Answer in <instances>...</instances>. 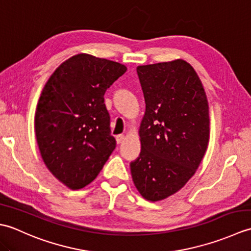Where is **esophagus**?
Here are the masks:
<instances>
[{
  "instance_id": "esophagus-1",
  "label": "esophagus",
  "mask_w": 251,
  "mask_h": 251,
  "mask_svg": "<svg viewBox=\"0 0 251 251\" xmlns=\"http://www.w3.org/2000/svg\"><path fill=\"white\" fill-rule=\"evenodd\" d=\"M124 139H125V136L124 135H117L116 136V142L117 143L123 142V141H124Z\"/></svg>"
}]
</instances>
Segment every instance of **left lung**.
<instances>
[{
	"label": "left lung",
	"instance_id": "obj_1",
	"mask_svg": "<svg viewBox=\"0 0 251 251\" xmlns=\"http://www.w3.org/2000/svg\"><path fill=\"white\" fill-rule=\"evenodd\" d=\"M145 96L141 152L132 181L151 201L175 194L199 168L209 141V106L201 79L182 59L137 68Z\"/></svg>",
	"mask_w": 251,
	"mask_h": 251
}]
</instances>
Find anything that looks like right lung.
Masks as SVG:
<instances>
[{
	"label": "right lung",
	"mask_w": 251,
	"mask_h": 251,
	"mask_svg": "<svg viewBox=\"0 0 251 251\" xmlns=\"http://www.w3.org/2000/svg\"><path fill=\"white\" fill-rule=\"evenodd\" d=\"M126 70L122 63L78 54L62 62L42 90L37 146L46 167L68 188L94 181L115 149L103 96Z\"/></svg>",
	"instance_id": "obj_1"
}]
</instances>
